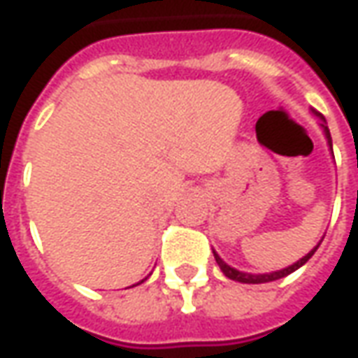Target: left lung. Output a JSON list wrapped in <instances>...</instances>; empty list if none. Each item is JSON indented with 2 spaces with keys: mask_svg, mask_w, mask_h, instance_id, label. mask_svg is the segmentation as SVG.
I'll list each match as a JSON object with an SVG mask.
<instances>
[{
  "mask_svg": "<svg viewBox=\"0 0 358 358\" xmlns=\"http://www.w3.org/2000/svg\"><path fill=\"white\" fill-rule=\"evenodd\" d=\"M312 113L315 115V117H320L322 119V129H323V135H325V138H327V145H329V148H331V152H333V143H331V133H329V129H327V123H325V119H323L322 113H317L315 109H312ZM323 241V239H322ZM322 241L313 247L306 257H301L300 261H296L294 264H290V266H286V268H282V271H274V272H266V274H250V272H241L237 271V268H233V266H229L227 262L223 261L221 259L220 255L213 250V257H215V262L220 264V268L221 272L227 276V278H231V280H235V282H243V284H264V282H272V280H278V278H284V276H288V274H292L294 271H298L300 266H303L306 262L310 261L313 257V252L317 250V247L322 245Z\"/></svg>",
  "mask_w": 358,
  "mask_h": 358,
  "instance_id": "1",
  "label": "left lung"
}]
</instances>
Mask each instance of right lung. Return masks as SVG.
Listing matches in <instances>:
<instances>
[{
    "label": "right lung",
    "instance_id": "right-lung-1",
    "mask_svg": "<svg viewBox=\"0 0 358 358\" xmlns=\"http://www.w3.org/2000/svg\"><path fill=\"white\" fill-rule=\"evenodd\" d=\"M141 282H143V280H141Z\"/></svg>",
    "mask_w": 358,
    "mask_h": 358
}]
</instances>
